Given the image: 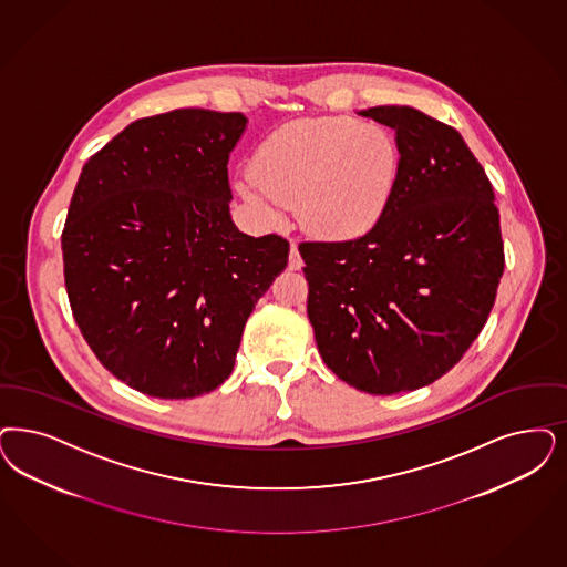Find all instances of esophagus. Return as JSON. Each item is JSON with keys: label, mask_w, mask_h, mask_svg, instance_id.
<instances>
[{"label": "esophagus", "mask_w": 567, "mask_h": 567, "mask_svg": "<svg viewBox=\"0 0 567 567\" xmlns=\"http://www.w3.org/2000/svg\"><path fill=\"white\" fill-rule=\"evenodd\" d=\"M301 268H303V259H301V254H299L297 245L291 243V254H289V270H301Z\"/></svg>", "instance_id": "obj_1"}]
</instances>
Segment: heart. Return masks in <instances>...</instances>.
<instances>
[{
  "instance_id": "b5f03b06",
  "label": "heart",
  "mask_w": 567,
  "mask_h": 567,
  "mask_svg": "<svg viewBox=\"0 0 567 567\" xmlns=\"http://www.w3.org/2000/svg\"><path fill=\"white\" fill-rule=\"evenodd\" d=\"M400 177L402 148L385 125L306 117L264 137L235 188L266 224H276L282 207H297L306 233L339 243L383 221Z\"/></svg>"
}]
</instances>
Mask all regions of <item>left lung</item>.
<instances>
[{
  "label": "left lung",
  "mask_w": 567,
  "mask_h": 567,
  "mask_svg": "<svg viewBox=\"0 0 567 567\" xmlns=\"http://www.w3.org/2000/svg\"><path fill=\"white\" fill-rule=\"evenodd\" d=\"M358 115L395 132L400 188L369 235L301 243L299 254L324 364L355 390L391 395L463 358L488 320L505 254L492 184L454 127L400 104Z\"/></svg>",
  "instance_id": "left-lung-1"
}]
</instances>
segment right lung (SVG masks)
<instances>
[{
    "instance_id": "1",
    "label": "right lung",
    "mask_w": 567,
    "mask_h": 567,
    "mask_svg": "<svg viewBox=\"0 0 567 567\" xmlns=\"http://www.w3.org/2000/svg\"><path fill=\"white\" fill-rule=\"evenodd\" d=\"M243 113L179 109L140 118L92 156L62 233L81 334L132 390L186 400L235 369L247 318L287 268L280 236L243 235L228 158Z\"/></svg>"
}]
</instances>
